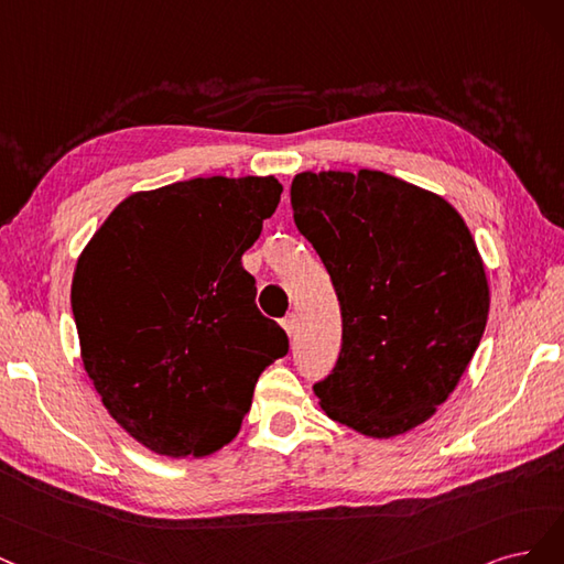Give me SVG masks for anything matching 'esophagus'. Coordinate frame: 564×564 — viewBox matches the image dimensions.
I'll return each instance as SVG.
<instances>
[{
    "instance_id": "34e87169",
    "label": "esophagus",
    "mask_w": 564,
    "mask_h": 564,
    "mask_svg": "<svg viewBox=\"0 0 564 564\" xmlns=\"http://www.w3.org/2000/svg\"><path fill=\"white\" fill-rule=\"evenodd\" d=\"M281 325H283V330L288 333V337H295V330H297V316L295 314H288L281 321Z\"/></svg>"
}]
</instances>
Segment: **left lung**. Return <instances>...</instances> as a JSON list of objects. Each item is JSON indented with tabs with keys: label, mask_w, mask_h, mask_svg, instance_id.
I'll return each mask as SVG.
<instances>
[{
	"label": "left lung",
	"mask_w": 564,
	"mask_h": 564,
	"mask_svg": "<svg viewBox=\"0 0 564 564\" xmlns=\"http://www.w3.org/2000/svg\"><path fill=\"white\" fill-rule=\"evenodd\" d=\"M290 204L341 312L337 362L314 384L321 408L372 438L424 424L468 368L489 312L462 215L379 171L300 173Z\"/></svg>",
	"instance_id": "8db88e82"
}]
</instances>
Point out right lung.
I'll return each mask as SVG.
<instances>
[{
    "label": "right lung",
    "mask_w": 564,
    "mask_h": 564,
    "mask_svg": "<svg viewBox=\"0 0 564 564\" xmlns=\"http://www.w3.org/2000/svg\"><path fill=\"white\" fill-rule=\"evenodd\" d=\"M276 177H194L121 202L82 252L72 314L117 424L166 457H206L288 354L241 264L281 202Z\"/></svg>",
    "instance_id": "right-lung-1"
}]
</instances>
